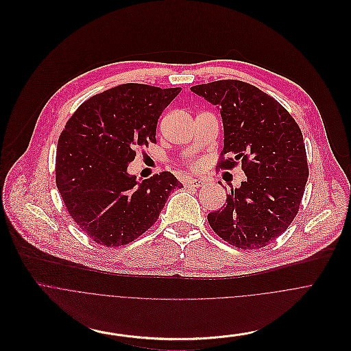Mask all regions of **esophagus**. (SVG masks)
<instances>
[{
  "label": "esophagus",
  "mask_w": 351,
  "mask_h": 351,
  "mask_svg": "<svg viewBox=\"0 0 351 351\" xmlns=\"http://www.w3.org/2000/svg\"><path fill=\"white\" fill-rule=\"evenodd\" d=\"M202 184L203 181L200 178H188L185 181V186H189V188H199Z\"/></svg>",
  "instance_id": "34e87169"
}]
</instances>
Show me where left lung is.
<instances>
[{"mask_svg":"<svg viewBox=\"0 0 351 351\" xmlns=\"http://www.w3.org/2000/svg\"><path fill=\"white\" fill-rule=\"evenodd\" d=\"M219 108L224 125L221 169L242 163L246 180L226 206L207 215L215 232L239 249L267 246L288 230L308 178L303 134L289 112L268 94L239 80L191 87Z\"/></svg>","mask_w":351,"mask_h":351,"instance_id":"left-lung-1","label":"left lung"}]
</instances>
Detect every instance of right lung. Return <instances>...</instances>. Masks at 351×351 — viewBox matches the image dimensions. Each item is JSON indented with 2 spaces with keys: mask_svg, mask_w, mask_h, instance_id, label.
I'll return each instance as SVG.
<instances>
[{
  "mask_svg": "<svg viewBox=\"0 0 351 351\" xmlns=\"http://www.w3.org/2000/svg\"><path fill=\"white\" fill-rule=\"evenodd\" d=\"M181 88L121 84L79 106L56 149V186L67 213L97 243L121 246L149 230L182 184L163 171L138 182L135 149L156 143L162 112Z\"/></svg>",
  "mask_w": 351,
  "mask_h": 351,
  "instance_id": "add662e5",
  "label": "right lung"
}]
</instances>
